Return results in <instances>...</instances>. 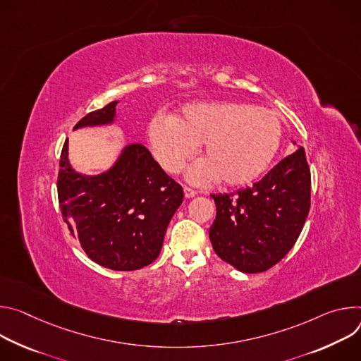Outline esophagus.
Masks as SVG:
<instances>
[{"instance_id": "obj_1", "label": "esophagus", "mask_w": 361, "mask_h": 361, "mask_svg": "<svg viewBox=\"0 0 361 361\" xmlns=\"http://www.w3.org/2000/svg\"><path fill=\"white\" fill-rule=\"evenodd\" d=\"M183 193H185L186 197H193L196 195V190L189 188V186H183Z\"/></svg>"}]
</instances>
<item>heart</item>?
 I'll return each mask as SVG.
<instances>
[{
  "label": "heart",
  "mask_w": 361,
  "mask_h": 361,
  "mask_svg": "<svg viewBox=\"0 0 361 361\" xmlns=\"http://www.w3.org/2000/svg\"><path fill=\"white\" fill-rule=\"evenodd\" d=\"M149 142L157 162L178 173L204 143L205 162L189 178L215 179L231 186L248 185L272 164L284 136L283 118L274 110L252 103L221 100L197 102L182 107L179 116H156L149 126Z\"/></svg>",
  "instance_id": "obj_1"
}]
</instances>
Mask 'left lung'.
<instances>
[{"label": "left lung", "instance_id": "8db88e82", "mask_svg": "<svg viewBox=\"0 0 361 361\" xmlns=\"http://www.w3.org/2000/svg\"><path fill=\"white\" fill-rule=\"evenodd\" d=\"M216 218L209 238L236 269L264 272L294 247L310 211L311 173L304 147L284 157L251 188L211 195Z\"/></svg>", "mask_w": 361, "mask_h": 361}]
</instances>
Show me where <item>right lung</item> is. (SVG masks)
I'll use <instances>...</instances> for the list:
<instances>
[{"mask_svg": "<svg viewBox=\"0 0 361 361\" xmlns=\"http://www.w3.org/2000/svg\"><path fill=\"white\" fill-rule=\"evenodd\" d=\"M117 102L87 113L74 126L113 122ZM57 195L61 216L87 257L114 271H133L153 262L169 221L183 201L182 186L169 178L139 145L125 147L106 173L74 172L67 139L60 154Z\"/></svg>", "mask_w": 361, "mask_h": 361, "instance_id": "add662e5", "label": "right lung"}]
</instances>
